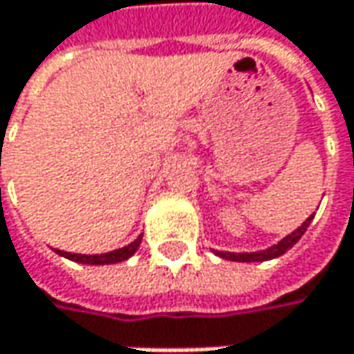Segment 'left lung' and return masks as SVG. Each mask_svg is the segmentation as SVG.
Returning a JSON list of instances; mask_svg holds the SVG:
<instances>
[{"label":"left lung","instance_id":"8db88e82","mask_svg":"<svg viewBox=\"0 0 354 354\" xmlns=\"http://www.w3.org/2000/svg\"><path fill=\"white\" fill-rule=\"evenodd\" d=\"M312 219H314V215L308 217L295 232H291V234H289L287 238H283L279 244L266 248V250H260V252H215V254L221 256V258H225V260H234V262H264V260L279 258L281 254H285L289 248H293L299 242V238H301V236L306 234V230L310 227Z\"/></svg>","mask_w":354,"mask_h":354}]
</instances>
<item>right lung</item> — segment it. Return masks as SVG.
I'll use <instances>...</instances> for the list:
<instances>
[{"instance_id": "1", "label": "right lung", "mask_w": 354, "mask_h": 354, "mask_svg": "<svg viewBox=\"0 0 354 354\" xmlns=\"http://www.w3.org/2000/svg\"><path fill=\"white\" fill-rule=\"evenodd\" d=\"M141 244V236L131 242L129 246L118 248V250H112V252H106V254H71V252H63V250H55L57 254L73 260V262H82V264H116V262H122L127 258H131L137 248Z\"/></svg>"}]
</instances>
